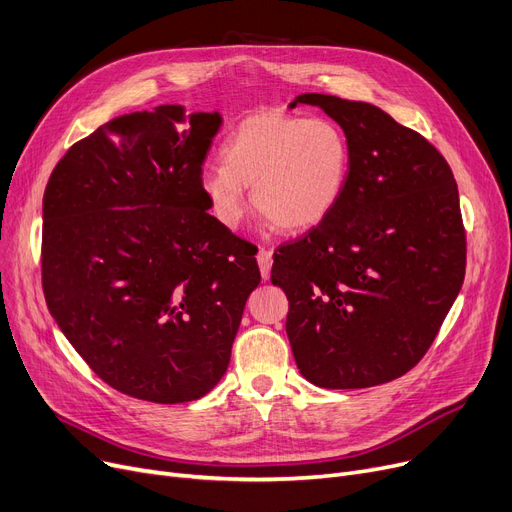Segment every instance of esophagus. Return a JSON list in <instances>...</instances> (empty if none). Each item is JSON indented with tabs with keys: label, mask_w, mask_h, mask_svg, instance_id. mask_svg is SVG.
<instances>
[{
	"label": "esophagus",
	"mask_w": 512,
	"mask_h": 512,
	"mask_svg": "<svg viewBox=\"0 0 512 512\" xmlns=\"http://www.w3.org/2000/svg\"><path fill=\"white\" fill-rule=\"evenodd\" d=\"M257 263H259L261 278H263V280H270V272H272V251L259 249V253H257Z\"/></svg>",
	"instance_id": "1"
}]
</instances>
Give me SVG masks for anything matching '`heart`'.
I'll return each instance as SVG.
<instances>
[{"instance_id":"heart-1","label":"heart","mask_w":512,"mask_h":512,"mask_svg":"<svg viewBox=\"0 0 512 512\" xmlns=\"http://www.w3.org/2000/svg\"><path fill=\"white\" fill-rule=\"evenodd\" d=\"M222 166H205L199 191L222 226L236 228L253 205L278 232L299 234L340 203L351 172V143L328 118L261 112L242 120L222 145Z\"/></svg>"}]
</instances>
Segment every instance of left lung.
I'll return each instance as SVG.
<instances>
[{
    "label": "left lung",
    "mask_w": 512,
    "mask_h": 512,
    "mask_svg": "<svg viewBox=\"0 0 512 512\" xmlns=\"http://www.w3.org/2000/svg\"><path fill=\"white\" fill-rule=\"evenodd\" d=\"M351 143L344 195L303 240L274 255L286 334L303 378L369 388L413 369L465 278V228L450 166L380 107L305 93Z\"/></svg>",
    "instance_id": "obj_1"
}]
</instances>
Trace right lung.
<instances>
[{
	"label": "right lung",
	"instance_id": "obj_1",
	"mask_svg": "<svg viewBox=\"0 0 512 512\" xmlns=\"http://www.w3.org/2000/svg\"><path fill=\"white\" fill-rule=\"evenodd\" d=\"M222 124L159 105L99 126L43 195L49 313L99 378L161 405L205 396L228 369L261 282L247 242L213 215L201 166Z\"/></svg>",
	"mask_w": 512,
	"mask_h": 512
}]
</instances>
